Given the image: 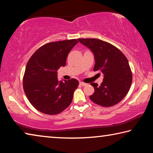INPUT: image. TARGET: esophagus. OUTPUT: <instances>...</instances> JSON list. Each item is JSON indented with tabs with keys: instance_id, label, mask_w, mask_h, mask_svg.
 <instances>
[{
	"instance_id": "obj_1",
	"label": "esophagus",
	"mask_w": 153,
	"mask_h": 153,
	"mask_svg": "<svg viewBox=\"0 0 153 153\" xmlns=\"http://www.w3.org/2000/svg\"><path fill=\"white\" fill-rule=\"evenodd\" d=\"M79 84H80V85H81V86H86V85H87V84H86V83H84V82H79Z\"/></svg>"
}]
</instances>
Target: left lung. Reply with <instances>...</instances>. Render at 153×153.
I'll return each mask as SVG.
<instances>
[{
    "instance_id": "8db88e82",
    "label": "left lung",
    "mask_w": 153,
    "mask_h": 153,
    "mask_svg": "<svg viewBox=\"0 0 153 153\" xmlns=\"http://www.w3.org/2000/svg\"><path fill=\"white\" fill-rule=\"evenodd\" d=\"M78 41L94 53V71H99L104 76L100 86L90 84L94 88L90 100L104 107L117 105L128 94L132 82V73L126 56L115 46L101 40L78 38Z\"/></svg>"
}]
</instances>
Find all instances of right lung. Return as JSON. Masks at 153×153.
Masks as SVG:
<instances>
[{"label":"right lung","instance_id":"1","mask_svg":"<svg viewBox=\"0 0 153 153\" xmlns=\"http://www.w3.org/2000/svg\"><path fill=\"white\" fill-rule=\"evenodd\" d=\"M77 42L71 39L45 44L28 61L23 86L28 100L40 112L56 115L71 104L79 82L74 78L59 82L56 71L65 66L68 54Z\"/></svg>","mask_w":153,"mask_h":153}]
</instances>
